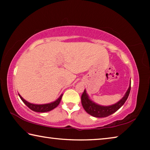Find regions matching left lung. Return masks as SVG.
<instances>
[{
	"instance_id": "obj_1",
	"label": "left lung",
	"mask_w": 150,
	"mask_h": 150,
	"mask_svg": "<svg viewBox=\"0 0 150 150\" xmlns=\"http://www.w3.org/2000/svg\"><path fill=\"white\" fill-rule=\"evenodd\" d=\"M130 88L131 81L128 89L127 90L126 94L122 98V99L119 100L118 103L110 106H101L94 103L88 97L86 90L85 89L84 92L82 94V96H81V103H82L83 107L85 109V110L90 115L96 118L106 117V116L115 113L124 105L128 97L130 92Z\"/></svg>"
}]
</instances>
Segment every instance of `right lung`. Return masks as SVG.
Returning <instances> with one entry per match:
<instances>
[{
  "label": "right lung",
  "mask_w": 150,
  "mask_h": 150,
  "mask_svg": "<svg viewBox=\"0 0 150 150\" xmlns=\"http://www.w3.org/2000/svg\"><path fill=\"white\" fill-rule=\"evenodd\" d=\"M18 95L25 105H26L29 108L31 109L34 112H49L53 110V109L56 108L57 106L59 105L60 101L62 100L63 94H62L56 100L54 101V102L48 104H44V105H35V104L30 103L29 102H28L26 100H24V98L20 95V94H18Z\"/></svg>",
  "instance_id": "1"
}]
</instances>
